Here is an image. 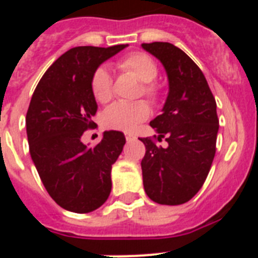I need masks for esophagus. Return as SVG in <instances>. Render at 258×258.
<instances>
[{"instance_id": "34e87169", "label": "esophagus", "mask_w": 258, "mask_h": 258, "mask_svg": "<svg viewBox=\"0 0 258 258\" xmlns=\"http://www.w3.org/2000/svg\"><path fill=\"white\" fill-rule=\"evenodd\" d=\"M125 138H126L127 142H132V141L136 140V136H134V134H132V133H126Z\"/></svg>"}]
</instances>
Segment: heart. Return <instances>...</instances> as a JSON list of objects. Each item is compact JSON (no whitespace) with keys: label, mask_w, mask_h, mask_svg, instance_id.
<instances>
[{"label":"heart","mask_w":258,"mask_h":258,"mask_svg":"<svg viewBox=\"0 0 258 258\" xmlns=\"http://www.w3.org/2000/svg\"><path fill=\"white\" fill-rule=\"evenodd\" d=\"M118 68L133 75L142 83L140 94L147 97L151 102H157L161 97V86L155 81L157 76V66L154 59L145 52H131L117 63ZM92 93L101 103H106L112 97V77L106 67H99L92 76ZM150 116V107L145 101L116 102L103 112L104 126L115 131L131 132L137 124L145 121Z\"/></svg>","instance_id":"b5f03b06"}]
</instances>
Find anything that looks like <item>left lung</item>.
<instances>
[{
    "mask_svg": "<svg viewBox=\"0 0 258 258\" xmlns=\"http://www.w3.org/2000/svg\"><path fill=\"white\" fill-rule=\"evenodd\" d=\"M165 67L169 93L163 113L150 125L159 136L141 138L143 186L164 206H179L202 188L213 163L218 133L217 104L197 63L169 42L142 44ZM165 139L164 148L157 141Z\"/></svg>",
    "mask_w": 258,
    "mask_h": 258,
    "instance_id": "1",
    "label": "left lung"
}]
</instances>
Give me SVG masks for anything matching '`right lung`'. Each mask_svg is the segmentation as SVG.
Returning <instances> with one entry per match:
<instances>
[{"instance_id": "1", "label": "right lung", "mask_w": 258, "mask_h": 258, "mask_svg": "<svg viewBox=\"0 0 258 258\" xmlns=\"http://www.w3.org/2000/svg\"><path fill=\"white\" fill-rule=\"evenodd\" d=\"M126 46L68 50L47 68L32 95L26 116L31 157L50 197L67 211H95L111 192V169L126 142L124 133L104 132L94 147H86L81 137L95 127L94 71Z\"/></svg>"}]
</instances>
